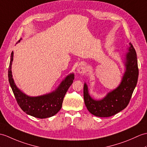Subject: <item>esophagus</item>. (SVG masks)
I'll list each match as a JSON object with an SVG mask.
<instances>
[{"instance_id": "34e87169", "label": "esophagus", "mask_w": 147, "mask_h": 147, "mask_svg": "<svg viewBox=\"0 0 147 147\" xmlns=\"http://www.w3.org/2000/svg\"><path fill=\"white\" fill-rule=\"evenodd\" d=\"M76 71H77V72L78 73H80V74H82L83 73H84V64L83 63L80 64L78 66Z\"/></svg>"}]
</instances>
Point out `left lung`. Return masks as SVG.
<instances>
[{"label": "left lung", "mask_w": 147, "mask_h": 147, "mask_svg": "<svg viewBox=\"0 0 147 147\" xmlns=\"http://www.w3.org/2000/svg\"><path fill=\"white\" fill-rule=\"evenodd\" d=\"M123 60L125 70L120 84L100 100H95L89 94L88 85L84 84L85 105L92 115L98 117H109L123 110L128 105L137 83L138 68L135 49L131 42Z\"/></svg>", "instance_id": "8db88e82"}]
</instances>
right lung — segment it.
I'll list each match as a JSON object with an SVG mask.
<instances>
[{"label":"right lung","instance_id":"obj_1","mask_svg":"<svg viewBox=\"0 0 147 147\" xmlns=\"http://www.w3.org/2000/svg\"><path fill=\"white\" fill-rule=\"evenodd\" d=\"M13 57L12 51L8 70L9 81L20 108L26 114L38 118H47L55 115L61 109L64 97L73 83L74 73L67 75L59 86L51 93L38 96H30L20 91L13 81L11 70Z\"/></svg>","mask_w":147,"mask_h":147}]
</instances>
